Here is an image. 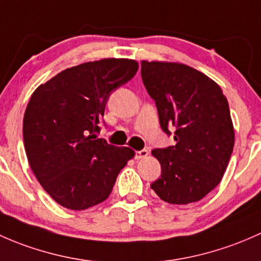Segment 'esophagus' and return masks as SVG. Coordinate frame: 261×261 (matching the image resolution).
<instances>
[{
	"label": "esophagus",
	"mask_w": 261,
	"mask_h": 261,
	"mask_svg": "<svg viewBox=\"0 0 261 261\" xmlns=\"http://www.w3.org/2000/svg\"><path fill=\"white\" fill-rule=\"evenodd\" d=\"M148 149H146V148H143V149H141V150H136V158H144V157H147V155H148Z\"/></svg>",
	"instance_id": "obj_1"
}]
</instances>
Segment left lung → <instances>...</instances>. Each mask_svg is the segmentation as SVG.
Masks as SVG:
<instances>
[{
    "instance_id": "obj_1",
    "label": "left lung",
    "mask_w": 261,
    "mask_h": 261,
    "mask_svg": "<svg viewBox=\"0 0 261 261\" xmlns=\"http://www.w3.org/2000/svg\"><path fill=\"white\" fill-rule=\"evenodd\" d=\"M141 75L155 101L162 130H174V146L155 148L161 177L150 185L173 205L196 202L221 181L235 134L221 88L196 69L177 63L142 61Z\"/></svg>"
}]
</instances>
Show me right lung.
Masks as SVG:
<instances>
[{"mask_svg": "<svg viewBox=\"0 0 261 261\" xmlns=\"http://www.w3.org/2000/svg\"><path fill=\"white\" fill-rule=\"evenodd\" d=\"M137 70V61L128 59L80 64L31 95L22 128L26 155L37 181L59 205L85 210L106 201L134 155L98 133L111 94Z\"/></svg>", "mask_w": 261, "mask_h": 261, "instance_id": "right-lung-1", "label": "right lung"}]
</instances>
